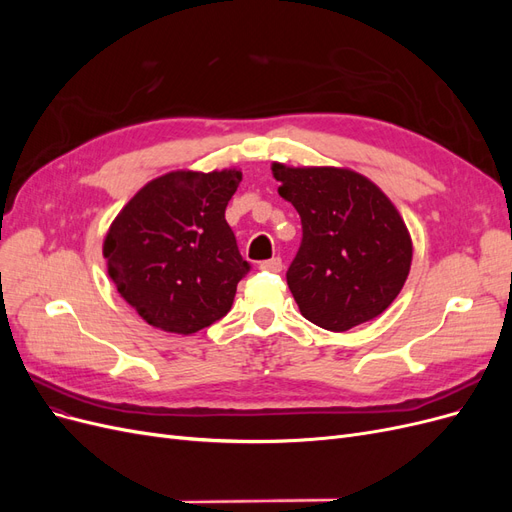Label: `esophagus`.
<instances>
[{
	"mask_svg": "<svg viewBox=\"0 0 512 512\" xmlns=\"http://www.w3.org/2000/svg\"><path fill=\"white\" fill-rule=\"evenodd\" d=\"M260 269L271 271V273H280L282 271V258H271V260L260 262Z\"/></svg>",
	"mask_w": 512,
	"mask_h": 512,
	"instance_id": "obj_1",
	"label": "esophagus"
}]
</instances>
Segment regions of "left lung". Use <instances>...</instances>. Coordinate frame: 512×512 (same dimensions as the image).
<instances>
[{
    "label": "left lung",
    "instance_id": "8db88e82",
    "mask_svg": "<svg viewBox=\"0 0 512 512\" xmlns=\"http://www.w3.org/2000/svg\"><path fill=\"white\" fill-rule=\"evenodd\" d=\"M301 215L303 243L286 273L301 314L335 333L378 318L404 288L412 237L378 185L346 166L271 164Z\"/></svg>",
    "mask_w": 512,
    "mask_h": 512
}]
</instances>
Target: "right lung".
<instances>
[{"mask_svg": "<svg viewBox=\"0 0 512 512\" xmlns=\"http://www.w3.org/2000/svg\"><path fill=\"white\" fill-rule=\"evenodd\" d=\"M241 168L170 170L147 181L106 230L102 256L151 327L192 335L228 314L247 262L224 218Z\"/></svg>", "mask_w": 512, "mask_h": 512, "instance_id": "right-lung-1", "label": "right lung"}]
</instances>
